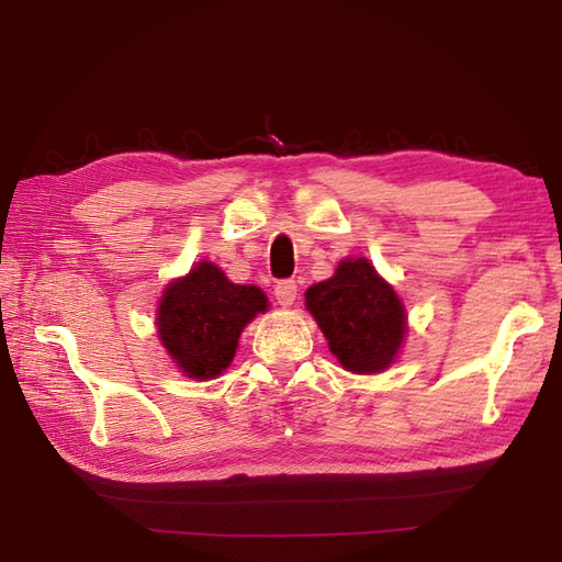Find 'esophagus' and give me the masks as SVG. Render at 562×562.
I'll return each mask as SVG.
<instances>
[{
	"instance_id": "obj_1",
	"label": "esophagus",
	"mask_w": 562,
	"mask_h": 562,
	"mask_svg": "<svg viewBox=\"0 0 562 562\" xmlns=\"http://www.w3.org/2000/svg\"><path fill=\"white\" fill-rule=\"evenodd\" d=\"M273 295H277L279 305L289 307V305H293V303H295V297H297V283H295V281H291V279L279 281V283H277V289H273Z\"/></svg>"
}]
</instances>
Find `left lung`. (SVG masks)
<instances>
[{
    "label": "left lung",
    "mask_w": 562,
    "mask_h": 562,
    "mask_svg": "<svg viewBox=\"0 0 562 562\" xmlns=\"http://www.w3.org/2000/svg\"><path fill=\"white\" fill-rule=\"evenodd\" d=\"M305 307L351 373H381L403 347L407 315L391 283L369 259L339 261L335 277L305 291Z\"/></svg>",
    "instance_id": "1"
}]
</instances>
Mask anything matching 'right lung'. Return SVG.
<instances>
[{"label":"right lung","mask_w":562,"mask_h":562,"mask_svg":"<svg viewBox=\"0 0 562 562\" xmlns=\"http://www.w3.org/2000/svg\"><path fill=\"white\" fill-rule=\"evenodd\" d=\"M267 307L257 285L227 281L211 261H199L159 297L157 335L181 373L209 381L231 366L243 329Z\"/></svg>","instance_id":"obj_1"}]
</instances>
